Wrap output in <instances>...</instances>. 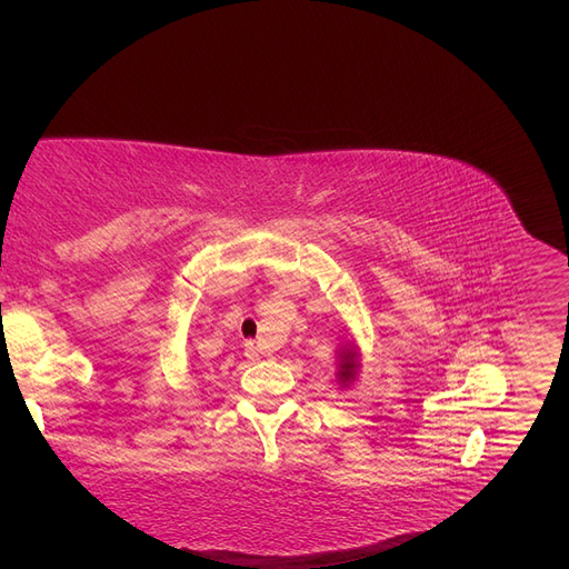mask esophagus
Returning <instances> with one entry per match:
<instances>
[{"label": "esophagus", "instance_id": "1", "mask_svg": "<svg viewBox=\"0 0 569 569\" xmlns=\"http://www.w3.org/2000/svg\"><path fill=\"white\" fill-rule=\"evenodd\" d=\"M247 358L249 360H258V356H261V349H258V343L256 341H247Z\"/></svg>", "mask_w": 569, "mask_h": 569}]
</instances>
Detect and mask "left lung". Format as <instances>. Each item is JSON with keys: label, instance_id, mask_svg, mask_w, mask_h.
Listing matches in <instances>:
<instances>
[{"label": "left lung", "instance_id": "8db88e82", "mask_svg": "<svg viewBox=\"0 0 569 569\" xmlns=\"http://www.w3.org/2000/svg\"><path fill=\"white\" fill-rule=\"evenodd\" d=\"M341 363H339V377H341V382H349L351 380V377L356 375V353L351 351V349H347V351H343L341 356Z\"/></svg>", "mask_w": 569, "mask_h": 569}]
</instances>
